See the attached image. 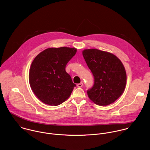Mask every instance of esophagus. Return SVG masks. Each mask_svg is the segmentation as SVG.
<instances>
[{
  "mask_svg": "<svg viewBox=\"0 0 150 150\" xmlns=\"http://www.w3.org/2000/svg\"><path fill=\"white\" fill-rule=\"evenodd\" d=\"M82 86H83V83H78V85H77V86L78 87V88H82Z\"/></svg>",
  "mask_w": 150,
  "mask_h": 150,
  "instance_id": "obj_1",
  "label": "esophagus"
}]
</instances>
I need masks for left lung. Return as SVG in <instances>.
I'll return each instance as SVG.
<instances>
[{"instance_id":"1","label":"left lung","mask_w":150,"mask_h":150,"mask_svg":"<svg viewBox=\"0 0 150 150\" xmlns=\"http://www.w3.org/2000/svg\"><path fill=\"white\" fill-rule=\"evenodd\" d=\"M82 54L94 79L93 87L87 91L89 98L98 105L113 103L122 95L126 83L121 61L111 53L96 49H85Z\"/></svg>"}]
</instances>
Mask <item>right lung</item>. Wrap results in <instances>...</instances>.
<instances>
[{"instance_id":"obj_1","label":"right lung","mask_w":150,"mask_h":150,"mask_svg":"<svg viewBox=\"0 0 150 150\" xmlns=\"http://www.w3.org/2000/svg\"><path fill=\"white\" fill-rule=\"evenodd\" d=\"M76 51L74 47L48 48L33 60L29 72L30 84L43 103L56 106L70 96L76 85L65 71V66Z\"/></svg>"}]
</instances>
